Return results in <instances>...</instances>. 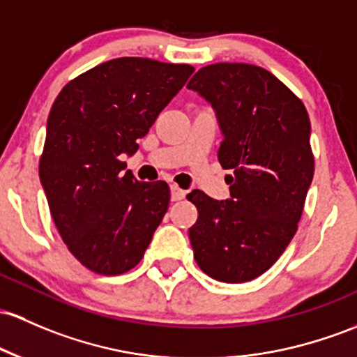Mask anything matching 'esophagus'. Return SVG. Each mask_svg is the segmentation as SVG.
I'll return each instance as SVG.
<instances>
[{
  "label": "esophagus",
  "instance_id": "esophagus-1",
  "mask_svg": "<svg viewBox=\"0 0 357 357\" xmlns=\"http://www.w3.org/2000/svg\"><path fill=\"white\" fill-rule=\"evenodd\" d=\"M186 191L178 188L176 185H171V202H179V199L185 198Z\"/></svg>",
  "mask_w": 357,
  "mask_h": 357
}]
</instances>
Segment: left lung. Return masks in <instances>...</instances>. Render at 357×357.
<instances>
[{
  "instance_id": "1",
  "label": "left lung",
  "mask_w": 357,
  "mask_h": 357,
  "mask_svg": "<svg viewBox=\"0 0 357 357\" xmlns=\"http://www.w3.org/2000/svg\"><path fill=\"white\" fill-rule=\"evenodd\" d=\"M188 89L211 105L222 144L218 160L230 198L193 190L198 220L188 230L203 273L245 283L278 261L296 232L313 179L310 119L303 103L269 70L220 62L199 69Z\"/></svg>"
}]
</instances>
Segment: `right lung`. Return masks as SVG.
Masks as SVG:
<instances>
[{
  "instance_id": "1",
  "label": "right lung",
  "mask_w": 357,
  "mask_h": 357,
  "mask_svg": "<svg viewBox=\"0 0 357 357\" xmlns=\"http://www.w3.org/2000/svg\"><path fill=\"white\" fill-rule=\"evenodd\" d=\"M142 57L103 62L62 88L47 120L38 174L62 241L81 264L115 276L140 262L169 206L164 181L140 183L121 155L139 151L193 74Z\"/></svg>"
}]
</instances>
